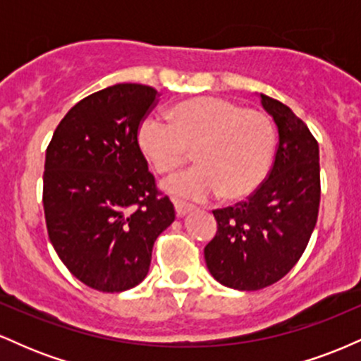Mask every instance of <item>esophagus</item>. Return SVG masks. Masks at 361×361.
<instances>
[{"label":"esophagus","mask_w":361,"mask_h":361,"mask_svg":"<svg viewBox=\"0 0 361 361\" xmlns=\"http://www.w3.org/2000/svg\"><path fill=\"white\" fill-rule=\"evenodd\" d=\"M175 210H176V215L178 217H185L186 214L193 212L195 207L190 205V204H183V202H178L175 200Z\"/></svg>","instance_id":"obj_1"}]
</instances>
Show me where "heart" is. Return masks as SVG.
<instances>
[{
  "instance_id": "1",
  "label": "heart",
  "mask_w": 361,
  "mask_h": 361,
  "mask_svg": "<svg viewBox=\"0 0 361 361\" xmlns=\"http://www.w3.org/2000/svg\"><path fill=\"white\" fill-rule=\"evenodd\" d=\"M169 123L146 117L137 146L157 173L180 168L193 151L198 166L166 178L164 192L188 200L222 193L241 200L255 192L270 168L275 128L270 117L219 97H195L169 109Z\"/></svg>"
}]
</instances>
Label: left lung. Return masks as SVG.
I'll list each match as a JSON object with an SVG mask.
<instances>
[{"label":"left lung","instance_id":"8db88e82","mask_svg":"<svg viewBox=\"0 0 361 361\" xmlns=\"http://www.w3.org/2000/svg\"><path fill=\"white\" fill-rule=\"evenodd\" d=\"M279 128L267 181L243 204L215 210V238L205 246L210 275L224 287L261 290L295 267L316 227L319 146L302 120L279 100L258 94Z\"/></svg>","mask_w":361,"mask_h":361}]
</instances>
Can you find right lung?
<instances>
[{
	"mask_svg": "<svg viewBox=\"0 0 361 361\" xmlns=\"http://www.w3.org/2000/svg\"><path fill=\"white\" fill-rule=\"evenodd\" d=\"M156 98L137 82L97 91L66 114L45 152L49 239L68 270L100 292L146 279L154 241L175 221L137 146V127Z\"/></svg>",
	"mask_w": 361,
	"mask_h": 361,
	"instance_id": "obj_1",
	"label": "right lung"
}]
</instances>
